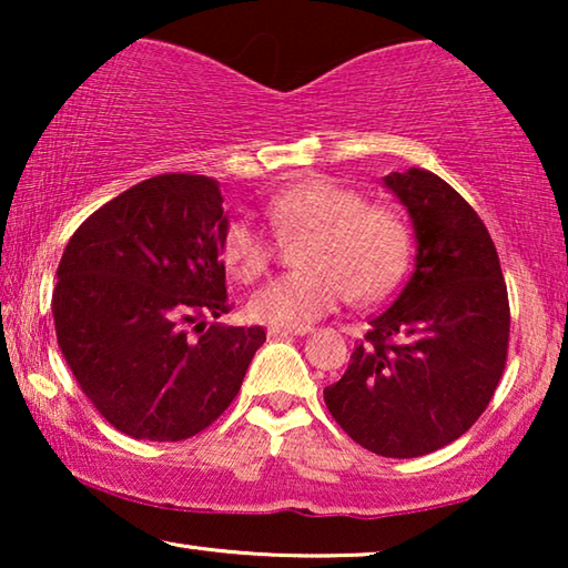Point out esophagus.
Returning a JSON list of instances; mask_svg holds the SVG:
<instances>
[{"instance_id": "1", "label": "esophagus", "mask_w": 568, "mask_h": 568, "mask_svg": "<svg viewBox=\"0 0 568 568\" xmlns=\"http://www.w3.org/2000/svg\"><path fill=\"white\" fill-rule=\"evenodd\" d=\"M305 333H310L307 325H305V328H278V325H271V328H268V336H271V338H284V336H305Z\"/></svg>"}]
</instances>
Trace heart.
<instances>
[{
	"label": "heart",
	"instance_id": "b5f03b06",
	"mask_svg": "<svg viewBox=\"0 0 568 568\" xmlns=\"http://www.w3.org/2000/svg\"><path fill=\"white\" fill-rule=\"evenodd\" d=\"M266 216L276 235H307L300 247V271L271 278L253 292L247 313L278 328H305L336 310L348 294L356 302L385 297L414 251V237L390 206L367 204L362 191L333 178H310L268 199ZM222 261L240 282L266 274L274 243L247 216L224 224Z\"/></svg>",
	"mask_w": 568,
	"mask_h": 568
}]
</instances>
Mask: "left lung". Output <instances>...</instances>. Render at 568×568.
<instances>
[{
  "label": "left lung",
  "instance_id": "1",
  "mask_svg": "<svg viewBox=\"0 0 568 568\" xmlns=\"http://www.w3.org/2000/svg\"><path fill=\"white\" fill-rule=\"evenodd\" d=\"M385 185L414 220L416 268L323 398L356 445L422 457L463 437L494 398L509 297L486 224L453 185L422 168L385 175Z\"/></svg>",
  "mask_w": 568,
  "mask_h": 568
}]
</instances>
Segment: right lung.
Returning a JSON list of instances; mask_svg holds the SVG:
<instances>
[{"label":"right lung","instance_id":"obj_1","mask_svg":"<svg viewBox=\"0 0 568 568\" xmlns=\"http://www.w3.org/2000/svg\"><path fill=\"white\" fill-rule=\"evenodd\" d=\"M222 201L206 175H154L92 212L59 261L61 354L100 416L134 439L204 432L235 400L266 341L261 325L204 323L232 310Z\"/></svg>","mask_w":568,"mask_h":568}]
</instances>
